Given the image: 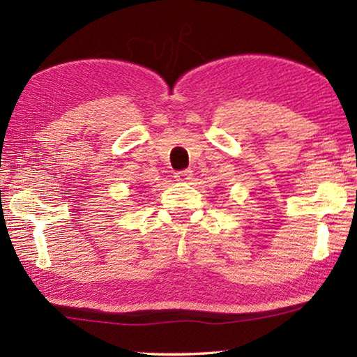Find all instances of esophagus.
Wrapping results in <instances>:
<instances>
[{
	"label": "esophagus",
	"instance_id": "1",
	"mask_svg": "<svg viewBox=\"0 0 357 357\" xmlns=\"http://www.w3.org/2000/svg\"><path fill=\"white\" fill-rule=\"evenodd\" d=\"M192 172L190 170H183V172H178L174 173V179L178 181V183H187V181L192 179Z\"/></svg>",
	"mask_w": 357,
	"mask_h": 357
}]
</instances>
